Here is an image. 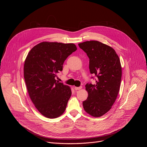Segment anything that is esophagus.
<instances>
[{"mask_svg":"<svg viewBox=\"0 0 147 147\" xmlns=\"http://www.w3.org/2000/svg\"><path fill=\"white\" fill-rule=\"evenodd\" d=\"M82 88V86H79V87H76V86H75L74 89H75V90H80V89H81Z\"/></svg>","mask_w":147,"mask_h":147,"instance_id":"1","label":"esophagus"}]
</instances>
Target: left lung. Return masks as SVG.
Masks as SVG:
<instances>
[{
  "label": "left lung",
  "mask_w": 147,
  "mask_h": 147,
  "mask_svg": "<svg viewBox=\"0 0 147 147\" xmlns=\"http://www.w3.org/2000/svg\"><path fill=\"white\" fill-rule=\"evenodd\" d=\"M79 46L89 58L90 74L96 76V84L85 85L88 97L83 102L84 110L91 116L101 117L111 109L119 91L120 59L111 47L97 41L82 42Z\"/></svg>",
  "instance_id": "1"
}]
</instances>
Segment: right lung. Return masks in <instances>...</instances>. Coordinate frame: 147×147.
<instances>
[{
    "mask_svg": "<svg viewBox=\"0 0 147 147\" xmlns=\"http://www.w3.org/2000/svg\"><path fill=\"white\" fill-rule=\"evenodd\" d=\"M77 50L74 43L42 42L29 52L24 77L30 98L39 112L55 118L64 112L72 92L69 86L57 81L67 57Z\"/></svg>",
    "mask_w": 147,
    "mask_h": 147,
    "instance_id": "right-lung-1",
    "label": "right lung"
}]
</instances>
